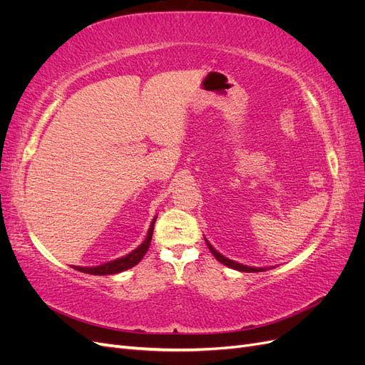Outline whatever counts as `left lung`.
Returning <instances> with one entry per match:
<instances>
[{"mask_svg":"<svg viewBox=\"0 0 365 365\" xmlns=\"http://www.w3.org/2000/svg\"><path fill=\"white\" fill-rule=\"evenodd\" d=\"M207 242V247H208V250L212 251V254L213 256L220 262V263H224L225 267H228V268H233V269H237V271H244V272H260V271H263V268H251V267H247V264H240V263H237V262H235V260H230V259H227V257H224L222 254H219L212 245L208 244V240H205Z\"/></svg>","mask_w":365,"mask_h":365,"instance_id":"1","label":"left lung"}]
</instances>
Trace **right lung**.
Masks as SVG:
<instances>
[{
	"mask_svg": "<svg viewBox=\"0 0 365 365\" xmlns=\"http://www.w3.org/2000/svg\"><path fill=\"white\" fill-rule=\"evenodd\" d=\"M155 219L157 217H153V220H152L150 228L148 231V237L145 239V242H143V244L137 250L129 252L128 256L120 257V259L113 260V262H108L105 264H101V267H94V268L74 267V269L81 271V272H86V274H93V275H109V274H117V272L126 271V269H129L132 267H135V264L143 259V256H145L146 251L149 250L150 240H152V233H153V224H155Z\"/></svg>",
	"mask_w": 365,
	"mask_h": 365,
	"instance_id": "right-lung-1",
	"label": "right lung"
}]
</instances>
